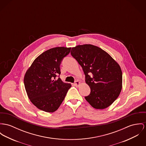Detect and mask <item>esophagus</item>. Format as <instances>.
Segmentation results:
<instances>
[{"label": "esophagus", "instance_id": "1", "mask_svg": "<svg viewBox=\"0 0 146 146\" xmlns=\"http://www.w3.org/2000/svg\"><path fill=\"white\" fill-rule=\"evenodd\" d=\"M79 84H80V82H79L78 80H77V81H76L75 82V83H74V86H78L79 85Z\"/></svg>", "mask_w": 146, "mask_h": 146}]
</instances>
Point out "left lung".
<instances>
[{"mask_svg":"<svg viewBox=\"0 0 146 146\" xmlns=\"http://www.w3.org/2000/svg\"><path fill=\"white\" fill-rule=\"evenodd\" d=\"M70 54L82 68L86 83L90 88V94L85 97L86 101L96 109L111 105L122 90V72L119 64L95 45H77L72 48Z\"/></svg>","mask_w":146,"mask_h":146,"instance_id":"left-lung-1","label":"left lung"}]
</instances>
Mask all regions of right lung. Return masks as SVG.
Instances as JSON below:
<instances>
[{
	"instance_id": "1",
	"label": "right lung",
	"mask_w": 146,
	"mask_h": 146,
	"mask_svg": "<svg viewBox=\"0 0 146 146\" xmlns=\"http://www.w3.org/2000/svg\"><path fill=\"white\" fill-rule=\"evenodd\" d=\"M70 49L56 47L46 50L27 71L24 78L25 88L29 100L38 109L54 112L64 100L71 85L59 78L60 65Z\"/></svg>"
}]
</instances>
